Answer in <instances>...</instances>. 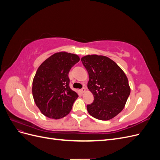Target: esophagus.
<instances>
[{"label": "esophagus", "instance_id": "obj_1", "mask_svg": "<svg viewBox=\"0 0 160 160\" xmlns=\"http://www.w3.org/2000/svg\"><path fill=\"white\" fill-rule=\"evenodd\" d=\"M86 91V89H85V88H82L81 89V92L82 93H85V92Z\"/></svg>", "mask_w": 160, "mask_h": 160}]
</instances>
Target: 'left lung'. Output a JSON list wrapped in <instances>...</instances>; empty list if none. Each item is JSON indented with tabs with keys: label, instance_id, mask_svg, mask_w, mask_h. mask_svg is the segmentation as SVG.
<instances>
[{
	"label": "left lung",
	"instance_id": "left-lung-1",
	"mask_svg": "<svg viewBox=\"0 0 160 160\" xmlns=\"http://www.w3.org/2000/svg\"><path fill=\"white\" fill-rule=\"evenodd\" d=\"M81 61L89 74L88 88L94 97L88 113L99 120H109L122 111L130 94L127 76L115 62L102 55H86Z\"/></svg>",
	"mask_w": 160,
	"mask_h": 160
}]
</instances>
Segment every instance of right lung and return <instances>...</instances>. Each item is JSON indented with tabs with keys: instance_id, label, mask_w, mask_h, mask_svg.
<instances>
[{
	"instance_id": "1",
	"label": "right lung",
	"mask_w": 160,
	"mask_h": 160,
	"mask_svg": "<svg viewBox=\"0 0 160 160\" xmlns=\"http://www.w3.org/2000/svg\"><path fill=\"white\" fill-rule=\"evenodd\" d=\"M79 60L75 54L56 52L38 68L32 81V96L46 117L58 119L69 113L78 95L70 88L69 72Z\"/></svg>"
}]
</instances>
